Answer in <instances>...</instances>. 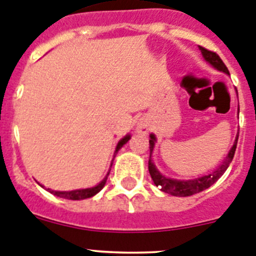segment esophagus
Here are the masks:
<instances>
[{
    "mask_svg": "<svg viewBox=\"0 0 256 256\" xmlns=\"http://www.w3.org/2000/svg\"><path fill=\"white\" fill-rule=\"evenodd\" d=\"M138 130H140V133H144V134L148 132V130H148V126H143V124H138Z\"/></svg>",
    "mask_w": 256,
    "mask_h": 256,
    "instance_id": "obj_1",
    "label": "esophagus"
}]
</instances>
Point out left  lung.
I'll return each mask as SVG.
<instances>
[{"label":"left lung","mask_w":256,"mask_h":256,"mask_svg":"<svg viewBox=\"0 0 256 256\" xmlns=\"http://www.w3.org/2000/svg\"><path fill=\"white\" fill-rule=\"evenodd\" d=\"M200 51L202 54V58L205 59L206 62L211 65L212 68H215L216 70L218 72H222L225 74L228 75V70L226 68V65L224 64L222 60L220 59L216 52H212V51L208 50V48H202V46H198ZM238 137L239 136H236L235 140H234L232 147L230 148L228 150V156L224 158L222 163H221L220 166L218 167L216 170H214L211 174H205V176L197 177V178L194 180H176V178H170V177H166L164 174H160V171L156 167L154 162L152 160V153H153V148H154L156 142H157V138L156 136L150 134V160H148V170H150V174L152 177L153 182H154L156 186H160V190L163 192H166V194H172V196H180V197H186V196H191V194H198V192L204 191V190L208 188L211 184H215L224 174L228 170V164L232 160L234 154H235V150H236V144H238Z\"/></svg>","instance_id":"1"}]
</instances>
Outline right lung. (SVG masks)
<instances>
[{
  "label": "right lung",
  "mask_w": 256,
  "mask_h": 256,
  "mask_svg": "<svg viewBox=\"0 0 256 256\" xmlns=\"http://www.w3.org/2000/svg\"><path fill=\"white\" fill-rule=\"evenodd\" d=\"M130 140V134H126V136H124V137L122 138L120 140H119L118 144H116V150H114V157H116V154L118 153V150H120V148L123 147V146L126 144V143L128 142ZM114 157H113V160H112L110 167H109L108 172H106V177H104V178L102 180V181L99 182L98 184H96V186L88 187V188L72 190V191H55V190H51V188H46V191H48L50 194H55V196L62 197V198H66V200H85V198H89V197L96 196V194H98L99 191H102V188L106 186V180H108L109 174H110V168H112V166H113ZM40 186L44 187L42 184H40Z\"/></svg>",
  "instance_id": "obj_1"
}]
</instances>
